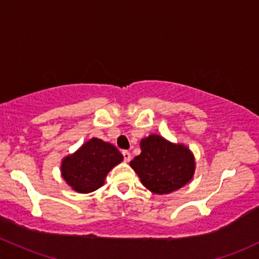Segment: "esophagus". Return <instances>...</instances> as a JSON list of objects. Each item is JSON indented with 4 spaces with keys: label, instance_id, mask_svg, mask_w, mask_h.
Here are the masks:
<instances>
[{
    "label": "esophagus",
    "instance_id": "1",
    "mask_svg": "<svg viewBox=\"0 0 259 259\" xmlns=\"http://www.w3.org/2000/svg\"><path fill=\"white\" fill-rule=\"evenodd\" d=\"M123 157L125 162H129L132 160V155H130L129 151H123Z\"/></svg>",
    "mask_w": 259,
    "mask_h": 259
}]
</instances>
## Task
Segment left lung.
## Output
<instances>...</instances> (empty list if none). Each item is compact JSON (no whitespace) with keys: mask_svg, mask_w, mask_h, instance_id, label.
Instances as JSON below:
<instances>
[{"mask_svg":"<svg viewBox=\"0 0 259 259\" xmlns=\"http://www.w3.org/2000/svg\"><path fill=\"white\" fill-rule=\"evenodd\" d=\"M141 153L130 162L141 183L155 194H167L186 186L194 175V158L183 145L158 135L141 140Z\"/></svg>","mask_w":259,"mask_h":259,"instance_id":"1","label":"left lung"}]
</instances>
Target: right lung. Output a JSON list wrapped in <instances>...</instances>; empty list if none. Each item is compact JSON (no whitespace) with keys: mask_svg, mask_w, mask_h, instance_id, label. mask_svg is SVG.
Here are the masks:
<instances>
[{"mask_svg":"<svg viewBox=\"0 0 259 259\" xmlns=\"http://www.w3.org/2000/svg\"><path fill=\"white\" fill-rule=\"evenodd\" d=\"M121 161L123 155L115 146L93 138L64 158L62 177L76 192L91 193L103 186L108 172Z\"/></svg>","mask_w":259,"mask_h":259,"instance_id":"1","label":"right lung"}]
</instances>
